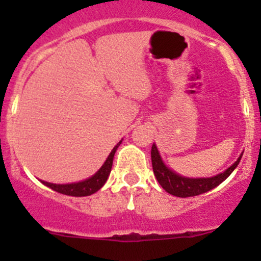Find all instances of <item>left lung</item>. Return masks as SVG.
<instances>
[{"label": "left lung", "mask_w": 261, "mask_h": 261, "mask_svg": "<svg viewBox=\"0 0 261 261\" xmlns=\"http://www.w3.org/2000/svg\"><path fill=\"white\" fill-rule=\"evenodd\" d=\"M241 156H243V152H241L239 159L236 160L230 168H227L225 172L220 173V174L215 175V177L187 178L181 177V175L173 172L172 169H169V168L163 163L159 151H158L156 149V145L152 144L151 146L152 170H154V174L155 177H156L158 181H159L160 186H162L168 193L173 194V196L175 197H181V198L198 196V194L206 193V192L216 188L218 184L222 183V181L235 170V168L238 167L239 163H240Z\"/></svg>", "instance_id": "obj_1"}]
</instances>
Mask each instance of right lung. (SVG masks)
Listing matches in <instances>:
<instances>
[{"instance_id": "1", "label": "right lung", "mask_w": 261, "mask_h": 261, "mask_svg": "<svg viewBox=\"0 0 261 261\" xmlns=\"http://www.w3.org/2000/svg\"><path fill=\"white\" fill-rule=\"evenodd\" d=\"M122 141L116 145L112 151L110 152L109 158L106 159L105 164L99 168L98 172L94 175H92L91 178L86 180L78 181V183H70V184H54V183H48V181L40 180L41 183L45 184L46 187L51 188L53 191L58 192V193L67 194V196H73V197H86L91 196V194L96 193L98 189H101L103 187V184L106 183L107 178H109L110 173H111L112 163H114V156L115 152L117 150V147L120 146V144Z\"/></svg>"}]
</instances>
